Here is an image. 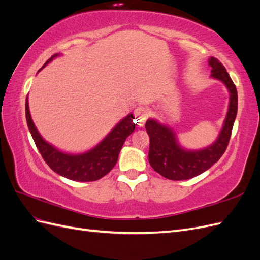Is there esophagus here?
<instances>
[{"label": "esophagus", "instance_id": "esophagus-1", "mask_svg": "<svg viewBox=\"0 0 260 260\" xmlns=\"http://www.w3.org/2000/svg\"><path fill=\"white\" fill-rule=\"evenodd\" d=\"M134 115H135V124L138 126V127H143L148 116L147 112H146V110L143 108H137L134 112Z\"/></svg>", "mask_w": 260, "mask_h": 260}]
</instances>
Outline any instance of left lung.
I'll list each match as a JSON object with an SVG mask.
<instances>
[{"mask_svg":"<svg viewBox=\"0 0 260 260\" xmlns=\"http://www.w3.org/2000/svg\"><path fill=\"white\" fill-rule=\"evenodd\" d=\"M211 77L219 80L230 92L229 111L216 141L208 147L191 150L179 144L177 134L168 125L154 118L146 122L145 128L150 137L149 164L155 171L170 180H187L201 175L222 157L231 138L233 125L237 114V90L225 67L216 58L209 59Z\"/></svg>","mask_w":260,"mask_h":260,"instance_id":"obj_1","label":"left lung"}]
</instances>
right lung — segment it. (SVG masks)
Masks as SVG:
<instances>
[{
  "label": "right lung",
  "mask_w": 260,
  "mask_h": 260,
  "mask_svg": "<svg viewBox=\"0 0 260 260\" xmlns=\"http://www.w3.org/2000/svg\"><path fill=\"white\" fill-rule=\"evenodd\" d=\"M57 56L58 54H55L48 59L42 69ZM42 69H39V71ZM25 111L31 137L46 164L58 175L73 181H95L109 174L117 161L118 154L126 138L135 129V124L133 122L135 118L133 114H128L121 119L114 128L92 149L82 154H67L46 142L39 134L30 116L28 98H26Z\"/></svg>",
  "instance_id": "obj_1"
}]
</instances>
